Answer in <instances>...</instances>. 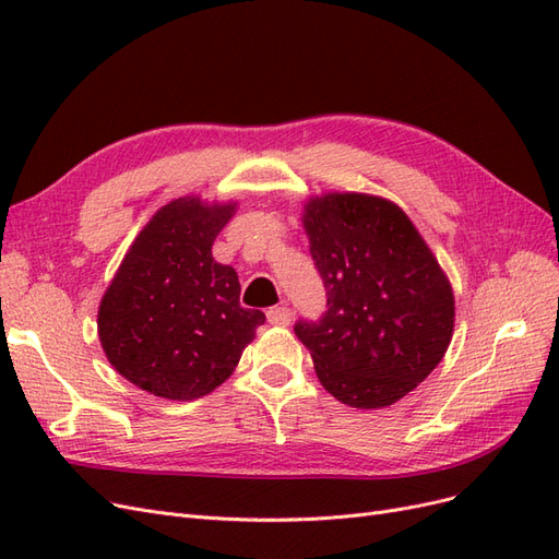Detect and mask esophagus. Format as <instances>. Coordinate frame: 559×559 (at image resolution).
I'll return each mask as SVG.
<instances>
[{
    "mask_svg": "<svg viewBox=\"0 0 559 559\" xmlns=\"http://www.w3.org/2000/svg\"><path fill=\"white\" fill-rule=\"evenodd\" d=\"M267 321L273 326H286L292 321V310L284 308V306H275L267 310Z\"/></svg>",
    "mask_w": 559,
    "mask_h": 559,
    "instance_id": "esophagus-1",
    "label": "esophagus"
}]
</instances>
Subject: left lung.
Returning <instances> with one entry per match:
<instances>
[{
  "mask_svg": "<svg viewBox=\"0 0 559 559\" xmlns=\"http://www.w3.org/2000/svg\"><path fill=\"white\" fill-rule=\"evenodd\" d=\"M306 233L326 289L319 319L294 331L319 382L352 408L403 399L441 364L454 326L450 282L394 202L329 193L306 205Z\"/></svg>",
  "mask_w": 559,
  "mask_h": 559,
  "instance_id": "8db88e82",
  "label": "left lung"
}]
</instances>
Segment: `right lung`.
Wrapping results in <instances>:
<instances>
[{"label":"right lung","instance_id":"add662e5","mask_svg":"<svg viewBox=\"0 0 559 559\" xmlns=\"http://www.w3.org/2000/svg\"><path fill=\"white\" fill-rule=\"evenodd\" d=\"M233 212L173 200L132 242L103 298L97 331L107 359L148 394L193 401L214 392L265 321L240 306L238 273L212 259Z\"/></svg>","mask_w":559,"mask_h":559}]
</instances>
